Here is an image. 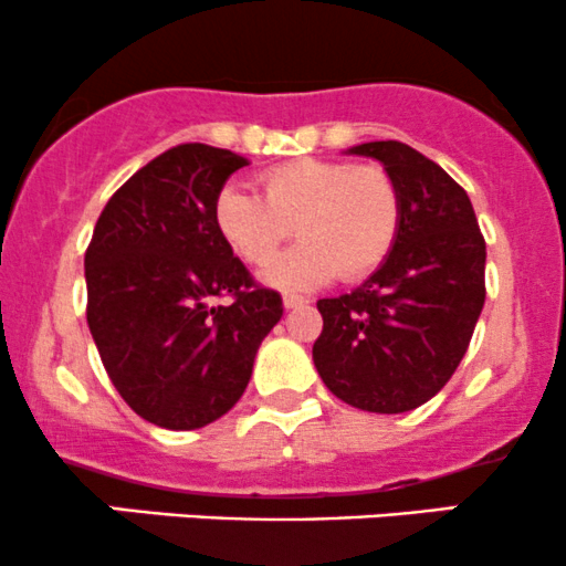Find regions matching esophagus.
I'll list each match as a JSON object with an SVG mask.
<instances>
[{
	"label": "esophagus",
	"instance_id": "1",
	"mask_svg": "<svg viewBox=\"0 0 566 566\" xmlns=\"http://www.w3.org/2000/svg\"><path fill=\"white\" fill-rule=\"evenodd\" d=\"M282 303H284V308H297V306H306V297H301V295H284L282 297Z\"/></svg>",
	"mask_w": 566,
	"mask_h": 566
}]
</instances>
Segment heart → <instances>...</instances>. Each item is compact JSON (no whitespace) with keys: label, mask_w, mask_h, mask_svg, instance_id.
Returning a JSON list of instances; mask_svg holds the SVG:
<instances>
[{"label":"heart","mask_w":566,"mask_h":566,"mask_svg":"<svg viewBox=\"0 0 566 566\" xmlns=\"http://www.w3.org/2000/svg\"><path fill=\"white\" fill-rule=\"evenodd\" d=\"M263 196L220 190L214 220L241 260L263 265L295 227L301 245L265 265L276 287L306 290L340 279H363L387 260L400 231V190L381 166L303 158L265 171Z\"/></svg>","instance_id":"b5f03b06"}]
</instances>
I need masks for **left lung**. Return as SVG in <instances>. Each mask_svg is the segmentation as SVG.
Returning a JSON list of instances; mask_svg holds the SVG:
<instances>
[{
  "label": "left lung",
  "instance_id": "1",
  "mask_svg": "<svg viewBox=\"0 0 566 566\" xmlns=\"http://www.w3.org/2000/svg\"><path fill=\"white\" fill-rule=\"evenodd\" d=\"M400 190L392 252L349 295L322 297L314 365L338 400L370 413L424 406L454 376L486 301V241L473 203L402 142H365Z\"/></svg>",
  "mask_w": 566,
  "mask_h": 566
}]
</instances>
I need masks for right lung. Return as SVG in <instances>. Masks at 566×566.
Wrapping results in <instances>:
<instances>
[{
  "label": "right lung",
  "mask_w": 566,
  "mask_h": 566,
  "mask_svg": "<svg viewBox=\"0 0 566 566\" xmlns=\"http://www.w3.org/2000/svg\"><path fill=\"white\" fill-rule=\"evenodd\" d=\"M241 166L247 158L220 147H171L109 198L85 252L104 370L142 419L166 430H198L231 411L284 312L217 228V196ZM217 296L232 303L214 307Z\"/></svg>",
  "instance_id": "obj_1"
}]
</instances>
